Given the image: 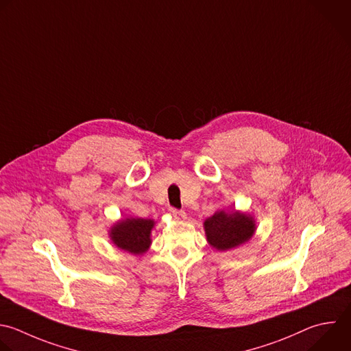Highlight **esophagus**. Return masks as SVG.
<instances>
[{
    "label": "esophagus",
    "instance_id": "obj_1",
    "mask_svg": "<svg viewBox=\"0 0 351 351\" xmlns=\"http://www.w3.org/2000/svg\"><path fill=\"white\" fill-rule=\"evenodd\" d=\"M171 213H172V216H173L176 220H184V219L187 217V215H186L184 210H179V209H175V208L171 209Z\"/></svg>",
    "mask_w": 351,
    "mask_h": 351
}]
</instances>
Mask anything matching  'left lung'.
<instances>
[{"instance_id":"left-lung-1","label":"left lung","mask_w":351,"mask_h":351,"mask_svg":"<svg viewBox=\"0 0 351 351\" xmlns=\"http://www.w3.org/2000/svg\"><path fill=\"white\" fill-rule=\"evenodd\" d=\"M206 240L217 251H228L250 241L256 230L251 215L217 210L204 221Z\"/></svg>"}]
</instances>
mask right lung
I'll return each mask as SVG.
<instances>
[{
    "mask_svg": "<svg viewBox=\"0 0 351 351\" xmlns=\"http://www.w3.org/2000/svg\"><path fill=\"white\" fill-rule=\"evenodd\" d=\"M154 224L152 219H121L110 228V240L117 248L134 255H143L150 248V234Z\"/></svg>",
    "mask_w": 351,
    "mask_h": 351,
    "instance_id": "1",
    "label": "right lung"
}]
</instances>
